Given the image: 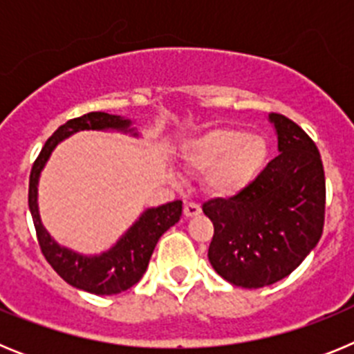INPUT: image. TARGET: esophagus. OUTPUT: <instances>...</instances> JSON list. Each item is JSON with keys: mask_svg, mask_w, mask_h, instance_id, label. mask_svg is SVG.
<instances>
[{"mask_svg": "<svg viewBox=\"0 0 354 354\" xmlns=\"http://www.w3.org/2000/svg\"><path fill=\"white\" fill-rule=\"evenodd\" d=\"M202 212L200 205L196 202H192V200H186L184 202V216L186 218H193V216H198Z\"/></svg>", "mask_w": 354, "mask_h": 354, "instance_id": "esophagus-1", "label": "esophagus"}]
</instances>
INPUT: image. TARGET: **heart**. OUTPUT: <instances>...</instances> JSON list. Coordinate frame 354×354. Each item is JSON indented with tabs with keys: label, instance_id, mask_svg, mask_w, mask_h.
Segmentation results:
<instances>
[{
	"label": "heart",
	"instance_id": "heart-1",
	"mask_svg": "<svg viewBox=\"0 0 354 354\" xmlns=\"http://www.w3.org/2000/svg\"><path fill=\"white\" fill-rule=\"evenodd\" d=\"M183 158L193 170H205L204 183L209 193L232 196L261 174L268 158V145L257 134L221 127L187 140Z\"/></svg>",
	"mask_w": 354,
	"mask_h": 354
}]
</instances>
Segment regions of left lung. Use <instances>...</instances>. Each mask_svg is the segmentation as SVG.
Segmentation results:
<instances>
[{
	"instance_id": "left-lung-1",
	"label": "left lung",
	"mask_w": 354,
	"mask_h": 354,
	"mask_svg": "<svg viewBox=\"0 0 354 354\" xmlns=\"http://www.w3.org/2000/svg\"><path fill=\"white\" fill-rule=\"evenodd\" d=\"M280 154L250 186L202 205L214 225L209 262L232 286L259 289L292 273L315 248L324 227L326 184L314 140L271 113Z\"/></svg>"
}]
</instances>
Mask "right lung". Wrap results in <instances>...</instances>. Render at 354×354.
<instances>
[{"label": "right lung", "instance_id": "1", "mask_svg": "<svg viewBox=\"0 0 354 354\" xmlns=\"http://www.w3.org/2000/svg\"><path fill=\"white\" fill-rule=\"evenodd\" d=\"M129 126L131 120H127V118L102 113V111H92V113L83 115V117L72 118V120L65 122L64 126L58 127L53 133L51 138L46 142V145L40 150L39 158L33 162L30 174L28 205H30L31 218H33V225H35L40 252L46 257V261L51 264L53 270L60 274L65 282L71 283L76 289L99 294V296L124 292L134 283L140 282V278L143 277L150 257H152V252L158 245L159 237L180 220L183 202L175 200V202H168V204L159 205V207L147 209L140 216L138 221L117 241L113 248L101 253V255H95V257H86V255H80V253L58 245L49 236L48 230L44 228L42 221H40L39 205H37V184H39V175L44 165L49 159L55 147L64 138L84 129H117L131 133L133 129Z\"/></svg>", "mask_w": 354, "mask_h": 354}]
</instances>
